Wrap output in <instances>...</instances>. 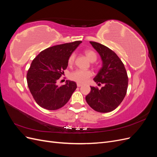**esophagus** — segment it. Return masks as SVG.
Wrapping results in <instances>:
<instances>
[{"instance_id":"1","label":"esophagus","mask_w":157,"mask_h":157,"mask_svg":"<svg viewBox=\"0 0 157 157\" xmlns=\"http://www.w3.org/2000/svg\"><path fill=\"white\" fill-rule=\"evenodd\" d=\"M77 86H78V87H80V86H82V84H80V83H78H78L77 84Z\"/></svg>"}]
</instances>
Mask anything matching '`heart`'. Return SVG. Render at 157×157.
Listing matches in <instances>:
<instances>
[{"label": "heart", "mask_w": 157, "mask_h": 157, "mask_svg": "<svg viewBox=\"0 0 157 157\" xmlns=\"http://www.w3.org/2000/svg\"><path fill=\"white\" fill-rule=\"evenodd\" d=\"M85 54H86L88 59L91 61V62H94L97 60V55L95 52L92 50H87L85 51ZM75 58V53L71 54L69 58H68V63L69 65H72ZM92 75V73L90 71L88 70H83V69H77L73 71L70 75V78L74 81L78 82V83H84L88 81V80L91 77Z\"/></svg>", "instance_id": "b5f03b06"}]
</instances>
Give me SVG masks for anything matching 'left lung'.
Segmentation results:
<instances>
[{
    "mask_svg": "<svg viewBox=\"0 0 157 157\" xmlns=\"http://www.w3.org/2000/svg\"><path fill=\"white\" fill-rule=\"evenodd\" d=\"M101 57L102 67L94 80L101 89L90 86L86 101L94 110L99 113L113 111L124 99L128 88V78L124 65L118 56L108 47L96 42H90Z\"/></svg>",
    "mask_w": 157,
    "mask_h": 157,
    "instance_id": "1",
    "label": "left lung"
}]
</instances>
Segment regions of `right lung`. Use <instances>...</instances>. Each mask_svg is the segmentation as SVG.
Masks as SVG:
<instances>
[{
	"instance_id": "1",
	"label": "right lung",
	"mask_w": 157,
	"mask_h": 157,
	"mask_svg": "<svg viewBox=\"0 0 157 157\" xmlns=\"http://www.w3.org/2000/svg\"><path fill=\"white\" fill-rule=\"evenodd\" d=\"M82 41H75L50 47L33 60L27 74L32 96L41 107L56 110L68 102L77 88L74 81L66 80L59 86L57 81L68 66V58Z\"/></svg>"
}]
</instances>
